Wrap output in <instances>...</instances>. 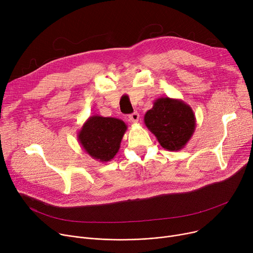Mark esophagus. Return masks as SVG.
I'll return each mask as SVG.
<instances>
[{
    "instance_id": "obj_1",
    "label": "esophagus",
    "mask_w": 253,
    "mask_h": 253,
    "mask_svg": "<svg viewBox=\"0 0 253 253\" xmlns=\"http://www.w3.org/2000/svg\"><path fill=\"white\" fill-rule=\"evenodd\" d=\"M139 118H140V115L138 112H133L131 114L128 115V121L131 122V123H138L139 122Z\"/></svg>"
}]
</instances>
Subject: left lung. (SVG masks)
I'll return each instance as SVG.
<instances>
[{"label":"left lung","mask_w":253,"mask_h":253,"mask_svg":"<svg viewBox=\"0 0 253 253\" xmlns=\"http://www.w3.org/2000/svg\"><path fill=\"white\" fill-rule=\"evenodd\" d=\"M145 126L162 148L179 151L187 145L196 127V117L190 105L180 99L161 97L144 116Z\"/></svg>","instance_id":"obj_1"}]
</instances>
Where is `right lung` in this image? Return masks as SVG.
Returning a JSON list of instances; mask_svg holds the SVG:
<instances>
[{
  "instance_id": "right-lung-1",
  "label": "right lung",
  "mask_w": 253,
  "mask_h": 253,
  "mask_svg": "<svg viewBox=\"0 0 253 253\" xmlns=\"http://www.w3.org/2000/svg\"><path fill=\"white\" fill-rule=\"evenodd\" d=\"M127 126L114 117L92 115L78 132V141L86 154L99 162H108L116 155Z\"/></svg>"
}]
</instances>
